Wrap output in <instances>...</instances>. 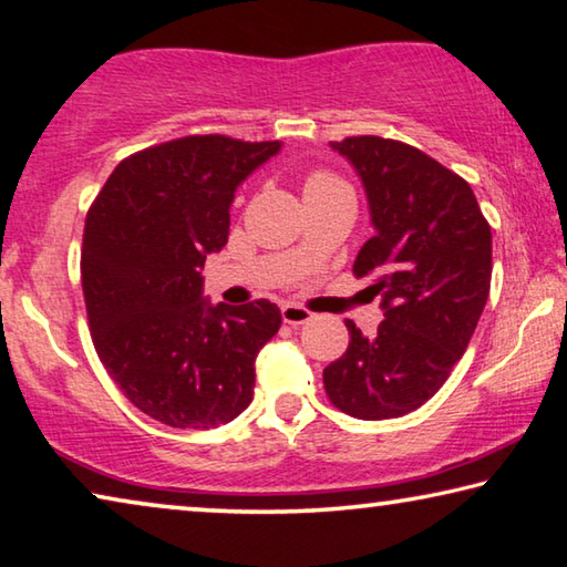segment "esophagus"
<instances>
[{
	"instance_id": "esophagus-1",
	"label": "esophagus",
	"mask_w": 567,
	"mask_h": 567,
	"mask_svg": "<svg viewBox=\"0 0 567 567\" xmlns=\"http://www.w3.org/2000/svg\"><path fill=\"white\" fill-rule=\"evenodd\" d=\"M282 320L287 324H292V328H300V324L312 320V312L307 310V307H302V305L287 302V305H282Z\"/></svg>"
}]
</instances>
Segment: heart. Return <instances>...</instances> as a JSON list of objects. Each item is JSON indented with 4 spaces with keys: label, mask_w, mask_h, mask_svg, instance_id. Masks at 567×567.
<instances>
[{
    "label": "heart",
    "mask_w": 567,
    "mask_h": 567,
    "mask_svg": "<svg viewBox=\"0 0 567 567\" xmlns=\"http://www.w3.org/2000/svg\"><path fill=\"white\" fill-rule=\"evenodd\" d=\"M332 187H342V182L330 175V172H310L305 179V195H310V192H324V189H332Z\"/></svg>",
    "instance_id": "1"
}]
</instances>
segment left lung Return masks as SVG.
<instances>
[{"instance_id": "1", "label": "left lung", "mask_w": 567, "mask_h": 567, "mask_svg": "<svg viewBox=\"0 0 567 567\" xmlns=\"http://www.w3.org/2000/svg\"><path fill=\"white\" fill-rule=\"evenodd\" d=\"M332 150L368 192L375 235L352 272L372 277L385 320L372 338L344 320L350 344L324 368V392L352 417H400L433 398L467 350L491 295V225L467 182L417 147L360 134Z\"/></svg>"}]
</instances>
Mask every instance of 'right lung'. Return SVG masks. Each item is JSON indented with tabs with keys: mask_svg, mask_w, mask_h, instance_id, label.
Returning a JSON list of instances; mask_svg holds the SVG:
<instances>
[{
	"mask_svg": "<svg viewBox=\"0 0 567 567\" xmlns=\"http://www.w3.org/2000/svg\"><path fill=\"white\" fill-rule=\"evenodd\" d=\"M280 142L187 134L124 157L87 213L82 290L94 350L124 398L169 427H215L252 400L255 358L280 330L270 300L209 305L203 275L229 205Z\"/></svg>",
	"mask_w": 567,
	"mask_h": 567,
	"instance_id": "obj_1",
	"label": "right lung"
}]
</instances>
